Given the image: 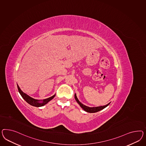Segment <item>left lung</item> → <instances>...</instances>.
<instances>
[{
	"label": "left lung",
	"mask_w": 146,
	"mask_h": 146,
	"mask_svg": "<svg viewBox=\"0 0 146 146\" xmlns=\"http://www.w3.org/2000/svg\"><path fill=\"white\" fill-rule=\"evenodd\" d=\"M74 97H75L76 101L77 102V103L79 104V105L83 109V110H84V111H87L88 113H96V112H97V111H100V110H102L103 109H104L105 108H106L107 106H108L110 103H108V104H107L106 105H104V106L90 107L87 106L83 105V104H82V103H81V102L79 101L78 98H77V96H76V94H75V95H74Z\"/></svg>",
	"instance_id": "8db88e82"
}]
</instances>
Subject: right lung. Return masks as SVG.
I'll list each match as a JSON object with an SVG mask.
<instances>
[{"instance_id": "obj_1", "label": "right lung", "mask_w": 146, "mask_h": 146, "mask_svg": "<svg viewBox=\"0 0 146 146\" xmlns=\"http://www.w3.org/2000/svg\"><path fill=\"white\" fill-rule=\"evenodd\" d=\"M17 86L18 90H19V92L20 95H21V96L22 97V98L29 104H30V105L33 106L38 107L43 106L44 105H45L46 104H47L49 102H50L55 96V95H53L52 96H51V97L48 98L44 99H43V100L36 99L32 98L31 97L29 96V95L26 94L25 93H24V92L21 90V89H20V87L18 86L17 84Z\"/></svg>"}]
</instances>
